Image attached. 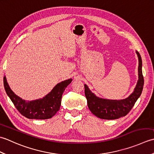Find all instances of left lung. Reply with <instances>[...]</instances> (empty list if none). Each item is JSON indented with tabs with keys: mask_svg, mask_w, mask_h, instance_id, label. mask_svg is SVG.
Returning <instances> with one entry per match:
<instances>
[{
	"mask_svg": "<svg viewBox=\"0 0 154 154\" xmlns=\"http://www.w3.org/2000/svg\"><path fill=\"white\" fill-rule=\"evenodd\" d=\"M136 53L138 57V80L134 90L128 97L121 100L103 99L96 96L86 84L84 85L88 107L94 115L101 119L114 120L125 116L132 109L141 95L144 83L142 69V58L138 51H136Z\"/></svg>",
	"mask_w": 154,
	"mask_h": 154,
	"instance_id": "obj_1",
	"label": "left lung"
}]
</instances>
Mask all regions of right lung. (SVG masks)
Returning a JSON list of instances; mask_svg holds the SVG:
<instances>
[{
    "instance_id": "obj_1",
    "label": "right lung",
    "mask_w": 154,
    "mask_h": 154,
    "mask_svg": "<svg viewBox=\"0 0 154 154\" xmlns=\"http://www.w3.org/2000/svg\"><path fill=\"white\" fill-rule=\"evenodd\" d=\"M72 80L61 81L45 97L33 100H26L16 95L9 87L6 76L4 77V87L7 95L22 115L29 119L44 120L51 119L60 110L62 94Z\"/></svg>"
}]
</instances>
